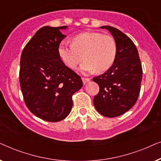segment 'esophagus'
Returning <instances> with one entry per match:
<instances>
[{"instance_id": "esophagus-1", "label": "esophagus", "mask_w": 161, "mask_h": 161, "mask_svg": "<svg viewBox=\"0 0 161 161\" xmlns=\"http://www.w3.org/2000/svg\"><path fill=\"white\" fill-rule=\"evenodd\" d=\"M82 80H83V84H86V83L89 82V81H90V78H82Z\"/></svg>"}]
</instances>
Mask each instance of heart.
Returning <instances> with one entry per match:
<instances>
[{
    "mask_svg": "<svg viewBox=\"0 0 161 161\" xmlns=\"http://www.w3.org/2000/svg\"><path fill=\"white\" fill-rule=\"evenodd\" d=\"M59 57L65 65L75 69L83 61V72H105L112 67L117 53L116 42L108 35L85 31L72 38V44L62 42L58 47Z\"/></svg>",
    "mask_w": 161,
    "mask_h": 161,
    "instance_id": "obj_1",
    "label": "heart"
}]
</instances>
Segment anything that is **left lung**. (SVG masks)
<instances>
[{
  "instance_id": "left-lung-1",
  "label": "left lung",
  "mask_w": 161,
  "mask_h": 161,
  "mask_svg": "<svg viewBox=\"0 0 161 161\" xmlns=\"http://www.w3.org/2000/svg\"><path fill=\"white\" fill-rule=\"evenodd\" d=\"M116 42L117 53L112 67L105 73L93 78L100 86L94 96V105L106 117L119 116L136 104L142 80V67L133 42L117 28L105 25Z\"/></svg>"
}]
</instances>
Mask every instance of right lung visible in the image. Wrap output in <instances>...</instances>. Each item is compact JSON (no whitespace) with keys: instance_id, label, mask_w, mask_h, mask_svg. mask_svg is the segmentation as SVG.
Returning <instances> with one entry per match:
<instances>
[{"instance_id":"1","label":"right lung","mask_w":161,"mask_h":161,"mask_svg":"<svg viewBox=\"0 0 161 161\" xmlns=\"http://www.w3.org/2000/svg\"><path fill=\"white\" fill-rule=\"evenodd\" d=\"M67 26H44L37 31L22 52L19 84L26 106L33 114L56 122L69 115L72 97L83 86L80 77L59 57L58 47Z\"/></svg>"}]
</instances>
